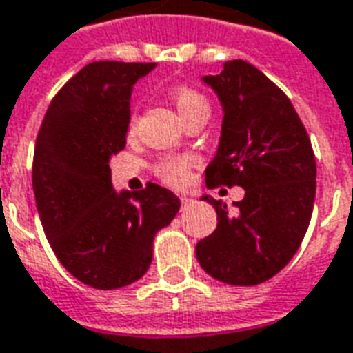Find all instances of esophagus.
<instances>
[{"label":"esophagus","mask_w":353,"mask_h":353,"mask_svg":"<svg viewBox=\"0 0 353 353\" xmlns=\"http://www.w3.org/2000/svg\"><path fill=\"white\" fill-rule=\"evenodd\" d=\"M180 203H182L184 207H188V205H192V203H194V199H192V197H188V195H180Z\"/></svg>","instance_id":"34e87169"}]
</instances>
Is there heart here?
I'll return each instance as SVG.
<instances>
[{
	"instance_id": "heart-1",
	"label": "heart",
	"mask_w": 353,
	"mask_h": 353,
	"mask_svg": "<svg viewBox=\"0 0 353 353\" xmlns=\"http://www.w3.org/2000/svg\"><path fill=\"white\" fill-rule=\"evenodd\" d=\"M173 101L179 109L180 117H186L188 112H192L195 109H201V107H208L205 95H201L192 86H179L173 92ZM137 123V114L133 112L130 117V131H133ZM197 165V159L194 156H174V158H165L159 161L156 165V174L159 179L163 180L165 184L171 186H182L186 184L190 179L192 169Z\"/></svg>"
}]
</instances>
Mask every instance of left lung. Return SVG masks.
Listing matches in <instances>:
<instances>
[{"label":"left lung","instance_id":"obj_1","mask_svg":"<svg viewBox=\"0 0 353 353\" xmlns=\"http://www.w3.org/2000/svg\"><path fill=\"white\" fill-rule=\"evenodd\" d=\"M203 81L223 107L220 146L208 163V188L241 186L228 205L205 195L218 225L195 246L199 265L231 285H256L282 271L299 250L312 216L316 158L290 97L248 61L231 60Z\"/></svg>","mask_w":353,"mask_h":353}]
</instances>
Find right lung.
I'll list each match as a JSON object with an SVG mask.
<instances>
[{
  "label": "right lung",
  "instance_id": "1",
  "mask_svg": "<svg viewBox=\"0 0 353 353\" xmlns=\"http://www.w3.org/2000/svg\"><path fill=\"white\" fill-rule=\"evenodd\" d=\"M154 63L92 61L54 95L33 152V194L56 258L95 290L139 280L152 243L180 208L179 197L148 182L118 195L109 159L125 148L130 95Z\"/></svg>",
  "mask_w": 353,
  "mask_h": 353
}]
</instances>
